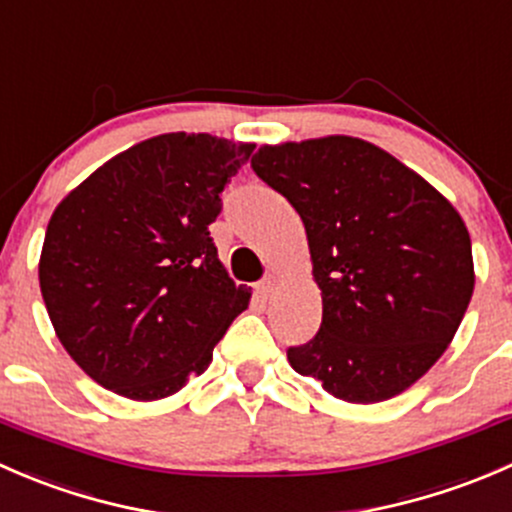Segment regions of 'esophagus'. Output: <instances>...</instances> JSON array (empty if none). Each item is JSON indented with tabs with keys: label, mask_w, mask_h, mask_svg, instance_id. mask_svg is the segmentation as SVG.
I'll return each mask as SVG.
<instances>
[{
	"label": "esophagus",
	"mask_w": 512,
	"mask_h": 512,
	"mask_svg": "<svg viewBox=\"0 0 512 512\" xmlns=\"http://www.w3.org/2000/svg\"><path fill=\"white\" fill-rule=\"evenodd\" d=\"M257 294H260V297L262 299H267V297H270V294H272V289H275V277H265V280H262V282H257Z\"/></svg>",
	"instance_id": "esophagus-1"
}]
</instances>
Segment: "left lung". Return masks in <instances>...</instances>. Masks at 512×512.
Here are the masks:
<instances>
[{"instance_id": "1", "label": "left lung", "mask_w": 512, "mask_h": 512, "mask_svg": "<svg viewBox=\"0 0 512 512\" xmlns=\"http://www.w3.org/2000/svg\"><path fill=\"white\" fill-rule=\"evenodd\" d=\"M252 170L307 230L322 324L292 369L352 404L416 384L451 344L473 285L466 223L401 160L352 136L262 146Z\"/></svg>"}]
</instances>
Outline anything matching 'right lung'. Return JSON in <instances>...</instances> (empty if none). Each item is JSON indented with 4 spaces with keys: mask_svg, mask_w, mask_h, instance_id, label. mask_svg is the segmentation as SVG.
<instances>
[{
    "mask_svg": "<svg viewBox=\"0 0 512 512\" xmlns=\"http://www.w3.org/2000/svg\"><path fill=\"white\" fill-rule=\"evenodd\" d=\"M255 151L210 133H163L118 153L51 215L39 260L46 312L103 389L156 401L213 361L247 309L208 225Z\"/></svg>",
    "mask_w": 512,
    "mask_h": 512,
    "instance_id": "right-lung-1",
    "label": "right lung"
}]
</instances>
